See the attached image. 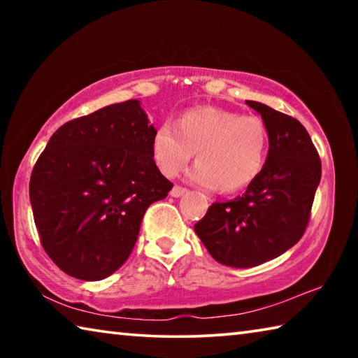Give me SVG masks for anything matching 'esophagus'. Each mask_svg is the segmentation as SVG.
<instances>
[{
    "instance_id": "obj_1",
    "label": "esophagus",
    "mask_w": 358,
    "mask_h": 358,
    "mask_svg": "<svg viewBox=\"0 0 358 358\" xmlns=\"http://www.w3.org/2000/svg\"><path fill=\"white\" fill-rule=\"evenodd\" d=\"M186 192H187L186 187H183V186H173L172 191H171V196L172 197H181Z\"/></svg>"
}]
</instances>
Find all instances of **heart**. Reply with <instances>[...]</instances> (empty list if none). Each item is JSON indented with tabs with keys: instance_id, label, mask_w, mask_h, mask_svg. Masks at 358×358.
Returning a JSON list of instances; mask_svg holds the SVG:
<instances>
[{
	"instance_id": "1",
	"label": "heart",
	"mask_w": 358,
	"mask_h": 358,
	"mask_svg": "<svg viewBox=\"0 0 358 358\" xmlns=\"http://www.w3.org/2000/svg\"><path fill=\"white\" fill-rule=\"evenodd\" d=\"M153 159L167 177H177L197 153L191 178L205 187L243 189L265 164L268 134L264 121L220 107H194L177 123H164L151 142Z\"/></svg>"
}]
</instances>
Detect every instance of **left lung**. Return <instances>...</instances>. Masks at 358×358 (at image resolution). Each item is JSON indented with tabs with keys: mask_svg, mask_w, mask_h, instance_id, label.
<instances>
[{
	"mask_svg": "<svg viewBox=\"0 0 358 358\" xmlns=\"http://www.w3.org/2000/svg\"><path fill=\"white\" fill-rule=\"evenodd\" d=\"M246 104L262 117L268 134L265 164L243 196L211 203L194 226L211 257L235 268L281 256L303 237L322 173L317 150L299 120L262 102Z\"/></svg>",
	"mask_w": 358,
	"mask_h": 358,
	"instance_id": "8db88e82",
	"label": "left lung"
}]
</instances>
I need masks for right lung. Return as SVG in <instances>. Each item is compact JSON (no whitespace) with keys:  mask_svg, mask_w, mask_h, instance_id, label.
<instances>
[{"mask_svg":"<svg viewBox=\"0 0 358 358\" xmlns=\"http://www.w3.org/2000/svg\"><path fill=\"white\" fill-rule=\"evenodd\" d=\"M155 126L137 99L99 108L57 129L29 180L42 248L66 275L110 276L134 248L143 215L167 197L151 142Z\"/></svg>","mask_w":358,"mask_h":358,"instance_id":"add662e5","label":"right lung"}]
</instances>
